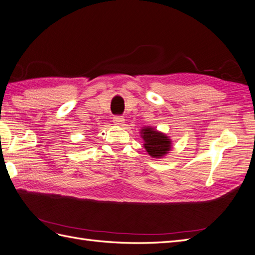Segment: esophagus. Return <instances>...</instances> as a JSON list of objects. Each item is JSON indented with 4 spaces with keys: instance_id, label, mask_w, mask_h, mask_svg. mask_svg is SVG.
<instances>
[{
    "instance_id": "34e87169",
    "label": "esophagus",
    "mask_w": 255,
    "mask_h": 255,
    "mask_svg": "<svg viewBox=\"0 0 255 255\" xmlns=\"http://www.w3.org/2000/svg\"><path fill=\"white\" fill-rule=\"evenodd\" d=\"M124 122H125V120L123 119V116H114L113 123L115 124V125H123Z\"/></svg>"
}]
</instances>
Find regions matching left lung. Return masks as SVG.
Instances as JSON below:
<instances>
[{
	"instance_id": "8db88e82",
	"label": "left lung",
	"mask_w": 255,
	"mask_h": 255,
	"mask_svg": "<svg viewBox=\"0 0 255 255\" xmlns=\"http://www.w3.org/2000/svg\"><path fill=\"white\" fill-rule=\"evenodd\" d=\"M142 138L145 141V149L152 157L159 158L170 151L171 142L168 136L156 131L154 128L142 129Z\"/></svg>"
}]
</instances>
